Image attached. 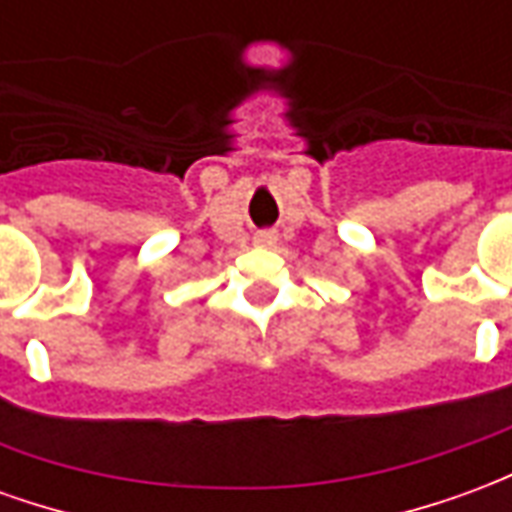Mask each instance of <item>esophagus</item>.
<instances>
[{"instance_id":"34e87169","label":"esophagus","mask_w":512,"mask_h":512,"mask_svg":"<svg viewBox=\"0 0 512 512\" xmlns=\"http://www.w3.org/2000/svg\"><path fill=\"white\" fill-rule=\"evenodd\" d=\"M255 244L257 246H274L277 244V233H274V230H260V233L255 235Z\"/></svg>"}]
</instances>
